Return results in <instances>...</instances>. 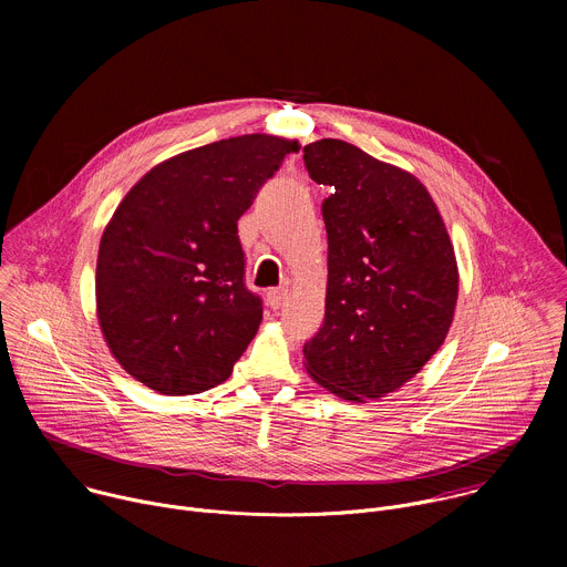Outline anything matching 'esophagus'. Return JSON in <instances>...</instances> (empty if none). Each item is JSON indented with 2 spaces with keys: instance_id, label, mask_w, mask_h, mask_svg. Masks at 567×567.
<instances>
[{
  "instance_id": "34e87169",
  "label": "esophagus",
  "mask_w": 567,
  "mask_h": 567,
  "mask_svg": "<svg viewBox=\"0 0 567 567\" xmlns=\"http://www.w3.org/2000/svg\"><path fill=\"white\" fill-rule=\"evenodd\" d=\"M285 298H287V289L285 287H274V289L267 291V302H269L271 309H280Z\"/></svg>"
}]
</instances>
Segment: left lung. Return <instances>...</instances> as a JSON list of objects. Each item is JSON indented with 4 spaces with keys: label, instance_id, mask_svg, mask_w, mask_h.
<instances>
[{
    "label": "left lung",
    "instance_id": "obj_1",
    "mask_svg": "<svg viewBox=\"0 0 567 567\" xmlns=\"http://www.w3.org/2000/svg\"><path fill=\"white\" fill-rule=\"evenodd\" d=\"M330 188L326 318L305 343L313 381L348 401L377 399L413 379L440 350L457 300V265L429 190L352 143L302 147Z\"/></svg>",
    "mask_w": 567,
    "mask_h": 567
}]
</instances>
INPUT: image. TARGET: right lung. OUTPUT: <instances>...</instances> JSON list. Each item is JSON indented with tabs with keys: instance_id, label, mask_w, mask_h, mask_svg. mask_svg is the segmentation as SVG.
<instances>
[{
	"instance_id": "obj_1",
	"label": "right lung",
	"mask_w": 567,
	"mask_h": 567,
	"mask_svg": "<svg viewBox=\"0 0 567 567\" xmlns=\"http://www.w3.org/2000/svg\"><path fill=\"white\" fill-rule=\"evenodd\" d=\"M296 141L221 138L152 168L107 224L96 302L116 361L161 394L219 385L262 320L237 219Z\"/></svg>"
}]
</instances>
